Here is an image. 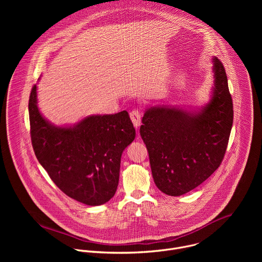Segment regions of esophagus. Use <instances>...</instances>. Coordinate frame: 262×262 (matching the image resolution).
I'll list each match as a JSON object with an SVG mask.
<instances>
[{
  "mask_svg": "<svg viewBox=\"0 0 262 262\" xmlns=\"http://www.w3.org/2000/svg\"><path fill=\"white\" fill-rule=\"evenodd\" d=\"M130 119L134 123V126L138 128L141 124V112L138 110H134L130 112Z\"/></svg>",
  "mask_w": 262,
  "mask_h": 262,
  "instance_id": "1",
  "label": "esophagus"
}]
</instances>
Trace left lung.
Instances as JSON below:
<instances>
[{
	"label": "left lung",
	"mask_w": 262,
	"mask_h": 262,
	"mask_svg": "<svg viewBox=\"0 0 262 262\" xmlns=\"http://www.w3.org/2000/svg\"><path fill=\"white\" fill-rule=\"evenodd\" d=\"M213 86L200 110L150 106L140 135L155 182L169 196H181L205 181L225 156L233 123V103L225 68L212 58Z\"/></svg>",
	"instance_id": "8db88e82"
}]
</instances>
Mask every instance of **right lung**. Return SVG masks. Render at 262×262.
I'll list each match as a JSON object with an SVG mask.
<instances>
[{"mask_svg":"<svg viewBox=\"0 0 262 262\" xmlns=\"http://www.w3.org/2000/svg\"><path fill=\"white\" fill-rule=\"evenodd\" d=\"M29 116L35 156L64 194L90 206L101 205L115 195L122 152L136 138L126 111L57 126L41 115L34 85Z\"/></svg>","mask_w":262,"mask_h":262,"instance_id":"add662e5","label":"right lung"}]
</instances>
